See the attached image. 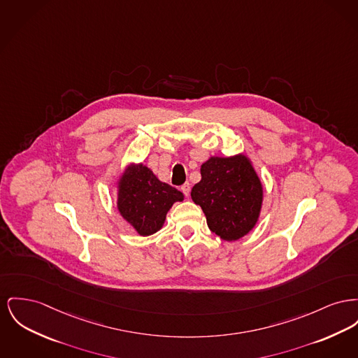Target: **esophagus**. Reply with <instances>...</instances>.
<instances>
[{
	"label": "esophagus",
	"mask_w": 358,
	"mask_h": 358,
	"mask_svg": "<svg viewBox=\"0 0 358 358\" xmlns=\"http://www.w3.org/2000/svg\"><path fill=\"white\" fill-rule=\"evenodd\" d=\"M181 190H182V193L185 194V196H189L190 193V184L189 182H185L182 187H181Z\"/></svg>",
	"instance_id": "34e87169"
}]
</instances>
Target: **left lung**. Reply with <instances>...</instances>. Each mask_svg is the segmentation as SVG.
I'll return each instance as SVG.
<instances>
[{"mask_svg":"<svg viewBox=\"0 0 358 358\" xmlns=\"http://www.w3.org/2000/svg\"><path fill=\"white\" fill-rule=\"evenodd\" d=\"M201 180L190 192L212 232L238 241L252 231L259 217L264 190L246 155L210 157L201 165Z\"/></svg>","mask_w":358,"mask_h":358,"instance_id":"8db88e82","label":"left lung"}]
</instances>
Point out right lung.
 Wrapping results in <instances>:
<instances>
[{"mask_svg": "<svg viewBox=\"0 0 358 358\" xmlns=\"http://www.w3.org/2000/svg\"><path fill=\"white\" fill-rule=\"evenodd\" d=\"M117 188V210L142 236L161 230L171 206L184 200L180 190L159 181L142 164L129 165Z\"/></svg>", "mask_w": 358, "mask_h": 358, "instance_id": "1", "label": "right lung"}]
</instances>
